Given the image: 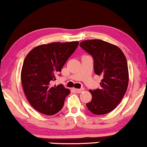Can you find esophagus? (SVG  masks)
<instances>
[{
  "label": "esophagus",
  "instance_id": "esophagus-1",
  "mask_svg": "<svg viewBox=\"0 0 147 147\" xmlns=\"http://www.w3.org/2000/svg\"><path fill=\"white\" fill-rule=\"evenodd\" d=\"M74 91H75V92H77V93H81L82 92H83V91H84V88H83V87H81V89L75 88V89H74Z\"/></svg>",
  "mask_w": 147,
  "mask_h": 147
}]
</instances>
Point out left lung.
Instances as JSON below:
<instances>
[{
  "instance_id": "obj_1",
  "label": "left lung",
  "mask_w": 147,
  "mask_h": 147,
  "mask_svg": "<svg viewBox=\"0 0 147 147\" xmlns=\"http://www.w3.org/2000/svg\"><path fill=\"white\" fill-rule=\"evenodd\" d=\"M94 59L96 75L102 76L100 87L90 90L92 99L87 109L95 115H105L114 110L125 95L129 82L127 62L125 55L114 45L98 39L79 44Z\"/></svg>"
}]
</instances>
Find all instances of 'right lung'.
<instances>
[{
  "label": "right lung",
  "mask_w": 147,
  "mask_h": 147,
  "mask_svg": "<svg viewBox=\"0 0 147 147\" xmlns=\"http://www.w3.org/2000/svg\"><path fill=\"white\" fill-rule=\"evenodd\" d=\"M78 45V41L42 45L25 57L21 72L22 86L30 104L37 111L53 115L62 109L70 92L63 85L55 86L52 82Z\"/></svg>",
  "instance_id": "add662e5"
}]
</instances>
